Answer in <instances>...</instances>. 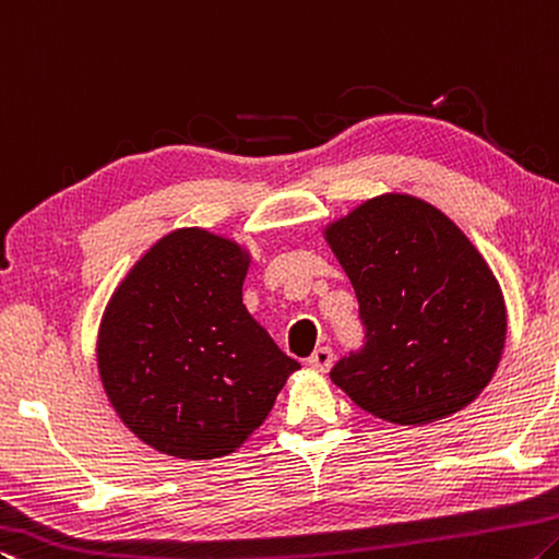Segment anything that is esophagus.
Here are the masks:
<instances>
[{
	"mask_svg": "<svg viewBox=\"0 0 559 559\" xmlns=\"http://www.w3.org/2000/svg\"><path fill=\"white\" fill-rule=\"evenodd\" d=\"M332 361H334V352L329 349V346H319V349H314V354L307 359V366L312 371L324 373L332 369Z\"/></svg>",
	"mask_w": 559,
	"mask_h": 559,
	"instance_id": "esophagus-1",
	"label": "esophagus"
}]
</instances>
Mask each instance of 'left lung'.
<instances>
[{"label":"left lung","mask_w":559,"mask_h":559,"mask_svg":"<svg viewBox=\"0 0 559 559\" xmlns=\"http://www.w3.org/2000/svg\"><path fill=\"white\" fill-rule=\"evenodd\" d=\"M359 299L364 346L329 377L399 426L453 416L498 369L508 314L496 274L461 227L414 195L386 193L324 230Z\"/></svg>","instance_id":"1"}]
</instances>
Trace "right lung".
<instances>
[{
    "label": "right lung",
    "mask_w": 559,
    "mask_h": 559,
    "mask_svg": "<svg viewBox=\"0 0 559 559\" xmlns=\"http://www.w3.org/2000/svg\"><path fill=\"white\" fill-rule=\"evenodd\" d=\"M250 254L200 227L160 237L116 287L98 373L123 424L173 459L237 451L299 364L242 305Z\"/></svg>",
    "instance_id": "1"
}]
</instances>
